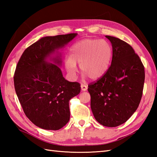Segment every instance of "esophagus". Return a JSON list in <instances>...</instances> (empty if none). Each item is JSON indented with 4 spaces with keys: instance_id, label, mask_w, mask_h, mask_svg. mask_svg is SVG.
Masks as SVG:
<instances>
[{
    "instance_id": "34e87169",
    "label": "esophagus",
    "mask_w": 157,
    "mask_h": 157,
    "mask_svg": "<svg viewBox=\"0 0 157 157\" xmlns=\"http://www.w3.org/2000/svg\"><path fill=\"white\" fill-rule=\"evenodd\" d=\"M81 88L82 91H86L88 89V86L85 84H82L81 85Z\"/></svg>"
}]
</instances>
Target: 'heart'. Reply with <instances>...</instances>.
Returning a JSON list of instances; mask_svg holds the SVG:
<instances>
[{"label":"heart","instance_id":"b5f03b06","mask_svg":"<svg viewBox=\"0 0 157 157\" xmlns=\"http://www.w3.org/2000/svg\"><path fill=\"white\" fill-rule=\"evenodd\" d=\"M113 55L111 45L105 40L84 39L76 42L65 59V66L69 75H76V63L81 71L92 79H98L109 68Z\"/></svg>","mask_w":157,"mask_h":157}]
</instances>
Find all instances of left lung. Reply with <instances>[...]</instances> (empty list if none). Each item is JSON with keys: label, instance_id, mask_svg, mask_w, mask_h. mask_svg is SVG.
I'll return each instance as SVG.
<instances>
[{"label": "left lung", "instance_id": "left-lung-1", "mask_svg": "<svg viewBox=\"0 0 157 157\" xmlns=\"http://www.w3.org/2000/svg\"><path fill=\"white\" fill-rule=\"evenodd\" d=\"M113 47L111 65L101 78L88 84L90 106L99 123L117 127L126 122L138 109L144 88V67L128 43L106 36Z\"/></svg>", "mask_w": 157, "mask_h": 157}]
</instances>
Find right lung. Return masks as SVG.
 Segmentation results:
<instances>
[{"label": "right lung", "instance_id": "1", "mask_svg": "<svg viewBox=\"0 0 157 157\" xmlns=\"http://www.w3.org/2000/svg\"><path fill=\"white\" fill-rule=\"evenodd\" d=\"M78 35L76 33L46 36L26 48L17 65L14 86L17 96L26 117L36 126L58 130L69 121L70 99L79 94L80 84L63 78L61 55L46 59L63 47Z\"/></svg>", "mask_w": 157, "mask_h": 157}]
</instances>
